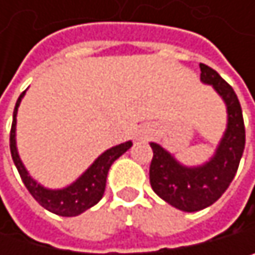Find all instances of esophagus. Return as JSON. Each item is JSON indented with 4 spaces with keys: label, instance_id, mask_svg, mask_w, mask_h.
<instances>
[{
    "label": "esophagus",
    "instance_id": "34e87169",
    "mask_svg": "<svg viewBox=\"0 0 255 255\" xmlns=\"http://www.w3.org/2000/svg\"><path fill=\"white\" fill-rule=\"evenodd\" d=\"M151 136V130L150 128H143L140 133H139V139H148Z\"/></svg>",
    "mask_w": 255,
    "mask_h": 255
}]
</instances>
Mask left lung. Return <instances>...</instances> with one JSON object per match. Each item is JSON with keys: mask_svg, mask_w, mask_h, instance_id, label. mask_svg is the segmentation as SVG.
Here are the masks:
<instances>
[{"mask_svg": "<svg viewBox=\"0 0 255 255\" xmlns=\"http://www.w3.org/2000/svg\"><path fill=\"white\" fill-rule=\"evenodd\" d=\"M200 81L214 87L227 104L228 125L214 156L203 165L185 166L151 142L150 183L153 191L174 208L194 213L213 205L233 182L245 150L242 107L233 87L211 67L200 64Z\"/></svg>", "mask_w": 255, "mask_h": 255, "instance_id": "obj_1", "label": "left lung"}]
</instances>
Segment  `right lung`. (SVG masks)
Returning a JSON list of instances; mask_svg holds the SVG:
<instances>
[{
    "instance_id": "1",
    "label": "right lung",
    "mask_w": 255,
    "mask_h": 255,
    "mask_svg": "<svg viewBox=\"0 0 255 255\" xmlns=\"http://www.w3.org/2000/svg\"><path fill=\"white\" fill-rule=\"evenodd\" d=\"M25 95V92H22L16 101L15 110H13V122H12V130H10V153H12V159L18 168V173L25 185V188L28 190L35 200L44 207L45 210L52 211L58 216H64V217H73L78 216L84 211H87L89 208H92L93 205H96L105 191V182H107V174H109V170L112 163L121 157L127 150L133 145L131 140L119 143L113 148L104 151L92 165L90 168L87 170L76 182H73L72 185H68L67 188L62 190H47L44 187L33 180L30 177V174L27 173V170L24 168V165L19 159L18 150H16V139H15V131H16V113H18V107L19 102L22 99V96Z\"/></svg>"
}]
</instances>
